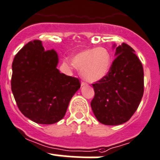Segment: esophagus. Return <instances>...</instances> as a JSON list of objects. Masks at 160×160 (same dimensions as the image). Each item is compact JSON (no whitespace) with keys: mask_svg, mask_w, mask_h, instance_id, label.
Instances as JSON below:
<instances>
[{"mask_svg":"<svg viewBox=\"0 0 160 160\" xmlns=\"http://www.w3.org/2000/svg\"><path fill=\"white\" fill-rule=\"evenodd\" d=\"M85 85H87L86 82H82V83H81V86H85Z\"/></svg>","mask_w":160,"mask_h":160,"instance_id":"34e87169","label":"esophagus"}]
</instances>
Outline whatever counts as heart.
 Wrapping results in <instances>:
<instances>
[{
  "label": "heart",
  "instance_id": "obj_1",
  "mask_svg": "<svg viewBox=\"0 0 160 160\" xmlns=\"http://www.w3.org/2000/svg\"><path fill=\"white\" fill-rule=\"evenodd\" d=\"M72 63L80 69L82 78L88 82H99L108 75L112 63L107 49L97 47L84 50L72 58Z\"/></svg>",
  "mask_w": 160,
  "mask_h": 160
}]
</instances>
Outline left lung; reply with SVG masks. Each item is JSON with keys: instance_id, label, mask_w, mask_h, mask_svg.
Wrapping results in <instances>:
<instances>
[{"instance_id": "left-lung-1", "label": "left lung", "mask_w": 160, "mask_h": 160, "mask_svg": "<svg viewBox=\"0 0 160 160\" xmlns=\"http://www.w3.org/2000/svg\"><path fill=\"white\" fill-rule=\"evenodd\" d=\"M115 60L108 75L92 84L95 96L91 107L96 119L105 125L127 122L138 107L144 92L142 64L130 46L113 45Z\"/></svg>"}]
</instances>
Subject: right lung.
<instances>
[{
    "instance_id": "add662e5",
    "label": "right lung",
    "mask_w": 160,
    "mask_h": 160,
    "mask_svg": "<svg viewBox=\"0 0 160 160\" xmlns=\"http://www.w3.org/2000/svg\"><path fill=\"white\" fill-rule=\"evenodd\" d=\"M58 61V53L45 50L40 40L28 42L14 58L12 93L22 114L37 124L61 121L80 88L78 78L57 68Z\"/></svg>"
}]
</instances>
